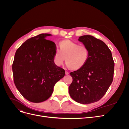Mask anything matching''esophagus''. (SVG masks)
<instances>
[{
	"instance_id": "esophagus-1",
	"label": "esophagus",
	"mask_w": 129,
	"mask_h": 129,
	"mask_svg": "<svg viewBox=\"0 0 129 129\" xmlns=\"http://www.w3.org/2000/svg\"><path fill=\"white\" fill-rule=\"evenodd\" d=\"M65 73H66V75H68V74H69V73L68 72H67V71H66Z\"/></svg>"
}]
</instances>
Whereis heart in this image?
Segmentation results:
<instances>
[{"mask_svg": "<svg viewBox=\"0 0 129 129\" xmlns=\"http://www.w3.org/2000/svg\"><path fill=\"white\" fill-rule=\"evenodd\" d=\"M60 50L57 49L53 56V62L57 66L63 64L65 60L67 66L73 69L82 68L86 64L90 50L84 44L71 40H64L60 43Z\"/></svg>", "mask_w": 129, "mask_h": 129, "instance_id": "heart-1", "label": "heart"}]
</instances>
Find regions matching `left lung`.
I'll return each instance as SVG.
<instances>
[{"mask_svg":"<svg viewBox=\"0 0 129 129\" xmlns=\"http://www.w3.org/2000/svg\"><path fill=\"white\" fill-rule=\"evenodd\" d=\"M79 40L88 46L90 56L82 68L70 73L73 82L69 93L76 102L87 104L99 101L107 92L113 81L115 63L111 50L102 40L90 35Z\"/></svg>","mask_w":129,"mask_h":129,"instance_id":"8db88e82","label":"left lung"}]
</instances>
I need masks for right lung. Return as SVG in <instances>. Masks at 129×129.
Wrapping results in <instances>:
<instances>
[{
  "instance_id": "1",
  "label": "right lung",
  "mask_w": 129,
  "mask_h": 129,
  "mask_svg": "<svg viewBox=\"0 0 129 129\" xmlns=\"http://www.w3.org/2000/svg\"><path fill=\"white\" fill-rule=\"evenodd\" d=\"M42 33L32 37L19 47L12 64L14 84L22 96L30 102L40 103L49 99L65 71L53 62L56 52L54 42Z\"/></svg>"
}]
</instances>
